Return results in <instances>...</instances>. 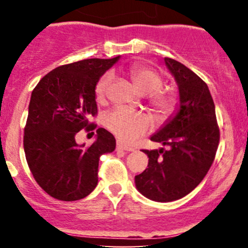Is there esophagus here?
I'll return each instance as SVG.
<instances>
[{
	"label": "esophagus",
	"instance_id": "1",
	"mask_svg": "<svg viewBox=\"0 0 248 248\" xmlns=\"http://www.w3.org/2000/svg\"><path fill=\"white\" fill-rule=\"evenodd\" d=\"M116 149L118 150H124V152H133L134 148L133 147H128L126 144H124L122 142H118L116 143Z\"/></svg>",
	"mask_w": 248,
	"mask_h": 248
}]
</instances>
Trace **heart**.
Returning a JSON list of instances; mask_svg holds the SVG:
<instances>
[{
    "label": "heart",
    "mask_w": 248,
    "mask_h": 248,
    "mask_svg": "<svg viewBox=\"0 0 248 248\" xmlns=\"http://www.w3.org/2000/svg\"><path fill=\"white\" fill-rule=\"evenodd\" d=\"M128 73L138 90L143 94H148L150 105L158 113L169 115L176 109L177 96L172 91L162 88L163 79L157 71L143 64H133L128 69ZM110 80V73H106L99 79L95 86L96 101H104ZM105 126L119 140L130 143L149 132L152 128V119L144 113L135 112L127 107H115L105 115Z\"/></svg>",
    "instance_id": "b5f03b06"
}]
</instances>
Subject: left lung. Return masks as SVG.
Returning <instances> with one entry per match:
<instances>
[{
    "label": "left lung",
    "mask_w": 248,
    "mask_h": 248,
    "mask_svg": "<svg viewBox=\"0 0 248 248\" xmlns=\"http://www.w3.org/2000/svg\"><path fill=\"white\" fill-rule=\"evenodd\" d=\"M164 62L177 82L179 107L150 140L169 149L143 150L149 157L148 168L135 176L136 189L161 203L184 197L203 181L220 136L207 85L182 62L167 57Z\"/></svg>",
    "instance_id": "obj_1"
}]
</instances>
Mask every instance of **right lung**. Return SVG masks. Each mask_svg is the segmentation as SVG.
I'll use <instances>...</instances> for the list:
<instances>
[{"mask_svg": "<svg viewBox=\"0 0 248 248\" xmlns=\"http://www.w3.org/2000/svg\"><path fill=\"white\" fill-rule=\"evenodd\" d=\"M119 58L62 65L43 77L31 93L24 153L33 178L51 197L72 202L90 195L98 184L99 158L115 149L114 136L104 128L96 129L90 147L79 146L76 134L96 128L88 121L98 113L95 86Z\"/></svg>", "mask_w": 248, "mask_h": 248, "instance_id": "1", "label": "right lung"}]
</instances>
